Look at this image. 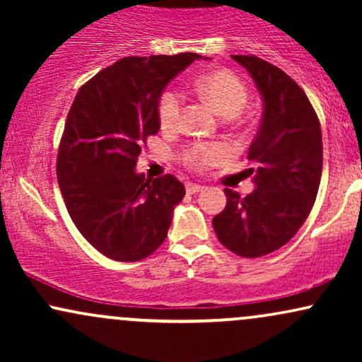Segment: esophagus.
<instances>
[{"instance_id": "esophagus-1", "label": "esophagus", "mask_w": 362, "mask_h": 362, "mask_svg": "<svg viewBox=\"0 0 362 362\" xmlns=\"http://www.w3.org/2000/svg\"><path fill=\"white\" fill-rule=\"evenodd\" d=\"M185 189H187V192H189V194H197V192H201L204 187L199 185V184H187Z\"/></svg>"}]
</instances>
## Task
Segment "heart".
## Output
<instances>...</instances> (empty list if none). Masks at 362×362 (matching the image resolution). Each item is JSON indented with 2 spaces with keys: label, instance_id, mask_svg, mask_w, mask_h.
I'll return each mask as SVG.
<instances>
[{
  "label": "heart",
  "instance_id": "1",
  "mask_svg": "<svg viewBox=\"0 0 362 362\" xmlns=\"http://www.w3.org/2000/svg\"><path fill=\"white\" fill-rule=\"evenodd\" d=\"M195 90L211 102L223 117L233 119L245 109L248 102V88L236 74L226 69L206 73L195 81ZM182 95L175 90H167L158 103V117L161 126L172 129L180 120ZM228 156V148L221 144H195L185 153L187 163L192 167H204Z\"/></svg>",
  "mask_w": 362,
  "mask_h": 362
}]
</instances>
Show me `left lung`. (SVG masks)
<instances>
[{
    "mask_svg": "<svg viewBox=\"0 0 362 362\" xmlns=\"http://www.w3.org/2000/svg\"><path fill=\"white\" fill-rule=\"evenodd\" d=\"M262 97V120L248 148L247 175L255 190L224 189L216 236L236 255L255 259L286 245L308 218L322 178L323 146L317 114L296 81L255 56H233Z\"/></svg>",
    "mask_w": 362,
    "mask_h": 362,
    "instance_id": "8db88e82",
    "label": "left lung"
}]
</instances>
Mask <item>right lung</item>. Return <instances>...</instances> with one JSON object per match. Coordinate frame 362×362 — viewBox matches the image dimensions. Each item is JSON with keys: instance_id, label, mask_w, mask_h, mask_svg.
Masks as SVG:
<instances>
[{"instance_id": "1", "label": "right lung", "mask_w": 362, "mask_h": 362, "mask_svg": "<svg viewBox=\"0 0 362 362\" xmlns=\"http://www.w3.org/2000/svg\"><path fill=\"white\" fill-rule=\"evenodd\" d=\"M195 59L202 56L124 57L85 83L69 109L57 182L80 233L112 260L151 255L184 199L175 177L146 180L136 165L148 136L160 131L161 93Z\"/></svg>"}]
</instances>
